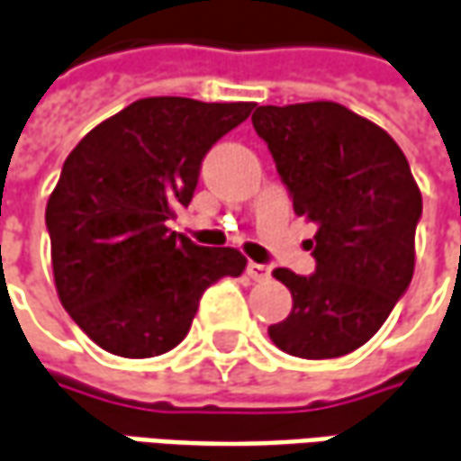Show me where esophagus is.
Returning <instances> with one entry per match:
<instances>
[{
    "label": "esophagus",
    "instance_id": "esophagus-1",
    "mask_svg": "<svg viewBox=\"0 0 461 461\" xmlns=\"http://www.w3.org/2000/svg\"><path fill=\"white\" fill-rule=\"evenodd\" d=\"M247 275L252 280H257V283H262V280L270 277V267L267 265H259V262H247Z\"/></svg>",
    "mask_w": 461,
    "mask_h": 461
}]
</instances>
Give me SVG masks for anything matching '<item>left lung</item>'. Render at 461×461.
Returning <instances> with one entry per match:
<instances>
[{"instance_id":"left-lung-1","label":"left lung","mask_w":461,"mask_h":461,"mask_svg":"<svg viewBox=\"0 0 461 461\" xmlns=\"http://www.w3.org/2000/svg\"><path fill=\"white\" fill-rule=\"evenodd\" d=\"M252 125L295 214L318 227L312 275L272 272L293 310L267 333L297 358L346 356L374 338L409 290L421 191L396 140L340 103L259 105Z\"/></svg>"}]
</instances>
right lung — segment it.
<instances>
[{"mask_svg": "<svg viewBox=\"0 0 461 461\" xmlns=\"http://www.w3.org/2000/svg\"><path fill=\"white\" fill-rule=\"evenodd\" d=\"M255 103L143 98L95 125L65 158L45 224L58 295L113 356L151 358L186 338L199 300L247 265L231 247L168 230L209 149Z\"/></svg>", "mask_w": 461, "mask_h": 461, "instance_id": "1", "label": "right lung"}]
</instances>
